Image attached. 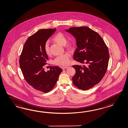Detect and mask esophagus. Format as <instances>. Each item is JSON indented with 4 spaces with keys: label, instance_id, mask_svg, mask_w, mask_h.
Wrapping results in <instances>:
<instances>
[{
    "label": "esophagus",
    "instance_id": "esophagus-1",
    "mask_svg": "<svg viewBox=\"0 0 128 128\" xmlns=\"http://www.w3.org/2000/svg\"><path fill=\"white\" fill-rule=\"evenodd\" d=\"M68 68V66H62V69L63 70H64V69H66V68Z\"/></svg>",
    "mask_w": 128,
    "mask_h": 128
}]
</instances>
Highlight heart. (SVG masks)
Listing matches in <instances>:
<instances>
[{"mask_svg": "<svg viewBox=\"0 0 128 128\" xmlns=\"http://www.w3.org/2000/svg\"><path fill=\"white\" fill-rule=\"evenodd\" d=\"M54 42L64 46L66 47L70 48L72 47V44L70 43L66 44L67 39L65 35L62 32H59L56 34L53 38ZM44 50L46 54L47 55H50V48L49 46V43L46 42L44 45ZM70 54L68 52H65L62 55H59L55 58L53 60V63L56 65L59 66H66L70 63Z\"/></svg>", "mask_w": 128, "mask_h": 128, "instance_id": "heart-1", "label": "heart"}]
</instances>
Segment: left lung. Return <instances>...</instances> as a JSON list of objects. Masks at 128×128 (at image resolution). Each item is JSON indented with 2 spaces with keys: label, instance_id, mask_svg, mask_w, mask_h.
Listing matches in <instances>:
<instances>
[{
  "label": "left lung",
  "instance_id": "left-lung-1",
  "mask_svg": "<svg viewBox=\"0 0 128 128\" xmlns=\"http://www.w3.org/2000/svg\"><path fill=\"white\" fill-rule=\"evenodd\" d=\"M66 31L76 38L77 48L73 59L86 66H72L76 73L72 79L78 88L86 90L101 81L107 70L109 52L97 32L86 26L70 27Z\"/></svg>",
  "mask_w": 128,
  "mask_h": 128
}]
</instances>
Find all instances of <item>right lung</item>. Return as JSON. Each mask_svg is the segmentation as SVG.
Wrapping results in <instances>:
<instances>
[{
	"label": "right lung",
	"instance_id": "1",
	"mask_svg": "<svg viewBox=\"0 0 128 128\" xmlns=\"http://www.w3.org/2000/svg\"><path fill=\"white\" fill-rule=\"evenodd\" d=\"M56 29L40 30L26 40L19 63L24 77L34 89L46 93L50 91L56 85L62 70L58 66H50L46 72L44 66L48 60L44 50V45Z\"/></svg>",
	"mask_w": 128,
	"mask_h": 128
}]
</instances>
